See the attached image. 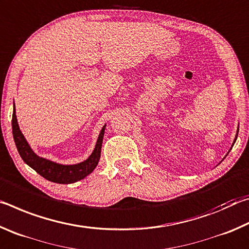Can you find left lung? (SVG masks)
I'll return each mask as SVG.
<instances>
[{
  "instance_id": "obj_1",
  "label": "left lung",
  "mask_w": 249,
  "mask_h": 249,
  "mask_svg": "<svg viewBox=\"0 0 249 249\" xmlns=\"http://www.w3.org/2000/svg\"><path fill=\"white\" fill-rule=\"evenodd\" d=\"M236 138H237V136H236ZM236 138H235V141H236ZM235 141H234V142H235Z\"/></svg>"
}]
</instances>
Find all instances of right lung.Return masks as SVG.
<instances>
[{
    "label": "right lung",
    "instance_id": "1",
    "mask_svg": "<svg viewBox=\"0 0 249 249\" xmlns=\"http://www.w3.org/2000/svg\"><path fill=\"white\" fill-rule=\"evenodd\" d=\"M12 129H13V137L16 148H18L19 156L24 160V162H26L37 174H39L41 177L52 181V182L61 184L77 182V181L86 178L88 175H90L94 170V168L98 166L101 157V147H102L105 125L101 129L95 148L90 157L82 162L77 163V165L69 166L59 165V163L41 158L34 153L18 127L15 107L13 111V117H12Z\"/></svg>",
    "mask_w": 249,
    "mask_h": 249
}]
</instances>
